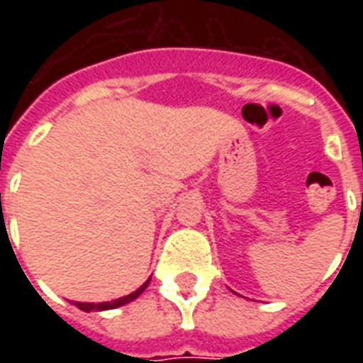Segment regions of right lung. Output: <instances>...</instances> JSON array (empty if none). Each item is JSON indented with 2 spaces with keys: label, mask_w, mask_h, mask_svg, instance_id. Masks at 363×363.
<instances>
[{
  "label": "right lung",
  "mask_w": 363,
  "mask_h": 363,
  "mask_svg": "<svg viewBox=\"0 0 363 363\" xmlns=\"http://www.w3.org/2000/svg\"><path fill=\"white\" fill-rule=\"evenodd\" d=\"M147 284H150V280L145 281L142 288L135 289L134 294H130V296H126V297H120V299H114V301H106V303H75V305H77L82 311H104V309H114V307H120V305L130 303V301H134L138 296H142V291L147 288Z\"/></svg>",
  "instance_id": "obj_1"
}]
</instances>
